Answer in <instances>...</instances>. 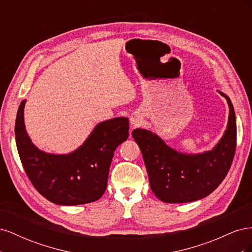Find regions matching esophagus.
<instances>
[{
  "label": "esophagus",
  "mask_w": 252,
  "mask_h": 252,
  "mask_svg": "<svg viewBox=\"0 0 252 252\" xmlns=\"http://www.w3.org/2000/svg\"><path fill=\"white\" fill-rule=\"evenodd\" d=\"M141 118L138 116V114H132L131 118H130V123L133 125V126H138L141 124Z\"/></svg>",
  "instance_id": "esophagus-1"
}]
</instances>
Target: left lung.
<instances>
[{
    "label": "left lung",
    "mask_w": 252,
    "mask_h": 252,
    "mask_svg": "<svg viewBox=\"0 0 252 252\" xmlns=\"http://www.w3.org/2000/svg\"><path fill=\"white\" fill-rule=\"evenodd\" d=\"M229 119L223 138L210 151L185 155L175 151L155 133L134 129L132 136L142 151L150 188L165 203H188L209 195L223 182L236 147L235 113L230 98Z\"/></svg>",
    "instance_id": "8db88e82"
}]
</instances>
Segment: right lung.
<instances>
[{
	"label": "right lung",
	"instance_id": "right-lung-1",
	"mask_svg": "<svg viewBox=\"0 0 252 252\" xmlns=\"http://www.w3.org/2000/svg\"><path fill=\"white\" fill-rule=\"evenodd\" d=\"M25 103L22 101L19 106L14 132L22 165L33 187L58 205L87 204L100 199L107 187L114 151L128 138V119L104 121L71 154L50 155L37 149L29 139L24 124Z\"/></svg>",
	"mask_w": 252,
	"mask_h": 252
}]
</instances>
